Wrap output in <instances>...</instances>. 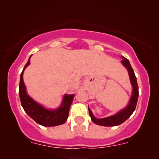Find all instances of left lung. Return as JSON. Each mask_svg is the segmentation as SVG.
Masks as SVG:
<instances>
[{
  "label": "left lung",
  "instance_id": "left-lung-1",
  "mask_svg": "<svg viewBox=\"0 0 159 159\" xmlns=\"http://www.w3.org/2000/svg\"><path fill=\"white\" fill-rule=\"evenodd\" d=\"M121 62L127 69L128 75H129V82L132 86L131 95H130L129 101L126 104L125 107L121 108V109L111 114L108 115V116H99L98 115L95 114L93 112V111L89 108V112H90L92 121L95 124H98V125L106 126L119 125V124L124 122L132 114V113L134 111V108L136 107L139 95V88L135 74H134V69H132L129 59L124 57V56H121Z\"/></svg>",
  "mask_w": 159,
  "mask_h": 159
}]
</instances>
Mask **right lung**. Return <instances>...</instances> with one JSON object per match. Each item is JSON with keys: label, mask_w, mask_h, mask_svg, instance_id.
<instances>
[{"label": "right lung", "mask_w": 159, "mask_h": 159, "mask_svg": "<svg viewBox=\"0 0 159 159\" xmlns=\"http://www.w3.org/2000/svg\"><path fill=\"white\" fill-rule=\"evenodd\" d=\"M31 56L32 55L24 66L19 82V96L24 109L29 116L40 125L45 126L61 125L67 119L74 94L65 93L58 102L48 103L40 100L30 92L24 80V72L30 64Z\"/></svg>", "instance_id": "obj_1"}]
</instances>
